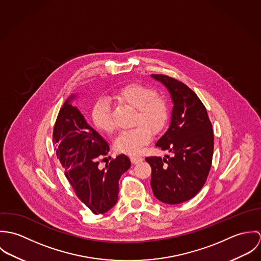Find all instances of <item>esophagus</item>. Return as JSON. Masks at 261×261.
Instances as JSON below:
<instances>
[{"label": "esophagus", "mask_w": 261, "mask_h": 261, "mask_svg": "<svg viewBox=\"0 0 261 261\" xmlns=\"http://www.w3.org/2000/svg\"><path fill=\"white\" fill-rule=\"evenodd\" d=\"M129 159H130V162L133 164H138V163H140V162H142L144 160L143 156H141V155H130Z\"/></svg>", "instance_id": "esophagus-1"}]
</instances>
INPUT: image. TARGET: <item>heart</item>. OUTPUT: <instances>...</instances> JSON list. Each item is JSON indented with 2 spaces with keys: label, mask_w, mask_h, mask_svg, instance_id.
Returning <instances> with one entry per match:
<instances>
[{
  "label": "heart",
  "mask_w": 261,
  "mask_h": 261,
  "mask_svg": "<svg viewBox=\"0 0 261 261\" xmlns=\"http://www.w3.org/2000/svg\"><path fill=\"white\" fill-rule=\"evenodd\" d=\"M112 97L126 106L136 109L134 116L135 127L121 132L114 140V149L119 152L135 154L148 144L153 134L160 133L169 118L167 101L155 95V91L140 83H129L116 89ZM91 118L95 126L107 134L114 129L112 109L110 102L98 99L91 111Z\"/></svg>",
  "instance_id": "1"
}]
</instances>
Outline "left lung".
I'll return each instance as SVG.
<instances>
[{
    "mask_svg": "<svg viewBox=\"0 0 261 261\" xmlns=\"http://www.w3.org/2000/svg\"><path fill=\"white\" fill-rule=\"evenodd\" d=\"M169 90L174 108L171 124L155 146L172 156H148L151 168L150 186L161 202L180 204L192 199L209 175L214 135L206 108L183 82L168 75L151 74Z\"/></svg>",
    "mask_w": 261,
    "mask_h": 261,
    "instance_id": "8db88e82",
    "label": "left lung"
}]
</instances>
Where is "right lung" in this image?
I'll return each instance as SVG.
<instances>
[{"label":"right lung","instance_id":"add662e5","mask_svg":"<svg viewBox=\"0 0 261 261\" xmlns=\"http://www.w3.org/2000/svg\"><path fill=\"white\" fill-rule=\"evenodd\" d=\"M70 96L57 115L53 144L65 177L78 199L94 214H103L117 202L118 181L130 167L125 154L112 159L100 169L99 159L110 151L109 144L70 105Z\"/></svg>","mask_w":261,"mask_h":261}]
</instances>
